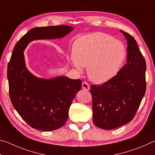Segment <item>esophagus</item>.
I'll list each match as a JSON object with an SVG mask.
<instances>
[{"label": "esophagus", "mask_w": 155, "mask_h": 155, "mask_svg": "<svg viewBox=\"0 0 155 155\" xmlns=\"http://www.w3.org/2000/svg\"><path fill=\"white\" fill-rule=\"evenodd\" d=\"M82 88L85 90H90V85H89L87 82H83L82 83Z\"/></svg>", "instance_id": "34e87169"}]
</instances>
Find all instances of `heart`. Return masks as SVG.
Here are the masks:
<instances>
[{
	"label": "heart",
	"mask_w": 155,
	"mask_h": 155,
	"mask_svg": "<svg viewBox=\"0 0 155 155\" xmlns=\"http://www.w3.org/2000/svg\"><path fill=\"white\" fill-rule=\"evenodd\" d=\"M125 58L126 49L121 41L97 32L81 36L74 41L69 62L79 72L87 66L89 78L101 84L117 74Z\"/></svg>",
	"instance_id": "heart-1"
}]
</instances>
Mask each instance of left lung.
<instances>
[{"label": "left lung", "instance_id": "8db88e82", "mask_svg": "<svg viewBox=\"0 0 155 155\" xmlns=\"http://www.w3.org/2000/svg\"><path fill=\"white\" fill-rule=\"evenodd\" d=\"M127 41V64L111 80L91 86L93 122L111 130L127 124L134 117L146 92V64L137 41L120 30Z\"/></svg>", "mask_w": 155, "mask_h": 155}]
</instances>
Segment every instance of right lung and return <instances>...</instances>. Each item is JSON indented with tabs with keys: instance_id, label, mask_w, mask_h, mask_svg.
Returning <instances> with one entry per match:
<instances>
[{
	"instance_id": "right-lung-1",
	"label": "right lung",
	"mask_w": 155,
	"mask_h": 155,
	"mask_svg": "<svg viewBox=\"0 0 155 155\" xmlns=\"http://www.w3.org/2000/svg\"><path fill=\"white\" fill-rule=\"evenodd\" d=\"M74 28L68 25L35 27L18 41L7 67L9 96L22 118L35 129H58L68 118V111L82 81L64 76L39 78L27 69L24 51L34 40L64 38Z\"/></svg>"
}]
</instances>
